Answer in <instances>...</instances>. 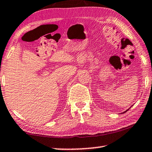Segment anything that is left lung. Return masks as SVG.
I'll use <instances>...</instances> for the list:
<instances>
[{
	"instance_id": "left-lung-1",
	"label": "left lung",
	"mask_w": 152,
	"mask_h": 152,
	"mask_svg": "<svg viewBox=\"0 0 152 152\" xmlns=\"http://www.w3.org/2000/svg\"><path fill=\"white\" fill-rule=\"evenodd\" d=\"M129 109H127V110H125V112H123V113H122V114H124V113H125L126 111H128V110H129Z\"/></svg>"
}]
</instances>
